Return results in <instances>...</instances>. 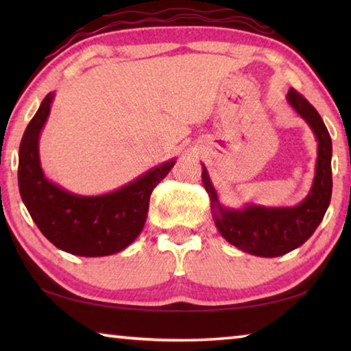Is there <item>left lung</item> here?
<instances>
[{
	"instance_id": "8db88e82",
	"label": "left lung",
	"mask_w": 351,
	"mask_h": 351,
	"mask_svg": "<svg viewBox=\"0 0 351 351\" xmlns=\"http://www.w3.org/2000/svg\"><path fill=\"white\" fill-rule=\"evenodd\" d=\"M287 102L304 119L317 141V159L311 189L299 204L268 207L246 203L239 209L224 206L219 201L206 165L201 162V176L209 193L212 218L218 232L230 245L257 257H278L304 245L324 219L331 201L332 145L328 130L316 108L294 88L288 91Z\"/></svg>"
}]
</instances>
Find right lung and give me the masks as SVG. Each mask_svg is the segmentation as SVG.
Masks as SVG:
<instances>
[{"label": "right lung", "mask_w": 351, "mask_h": 351, "mask_svg": "<svg viewBox=\"0 0 351 351\" xmlns=\"http://www.w3.org/2000/svg\"><path fill=\"white\" fill-rule=\"evenodd\" d=\"M56 93H49L23 134L19 152V187L23 203L47 240L80 257L121 252L144 229L153 189L173 167L169 159L108 193L69 192L45 175L40 161V134Z\"/></svg>", "instance_id": "add662e5"}]
</instances>
